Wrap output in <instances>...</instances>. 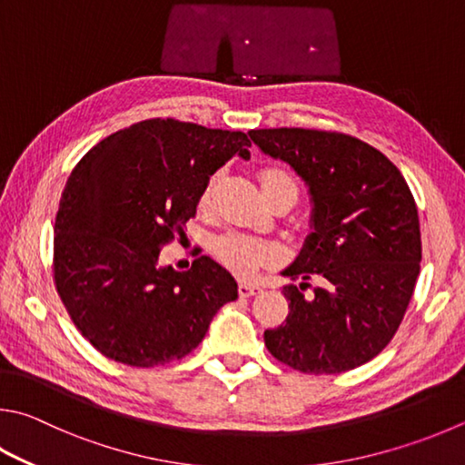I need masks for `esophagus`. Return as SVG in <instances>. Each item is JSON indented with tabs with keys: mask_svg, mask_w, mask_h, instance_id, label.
<instances>
[{
	"mask_svg": "<svg viewBox=\"0 0 465 465\" xmlns=\"http://www.w3.org/2000/svg\"><path fill=\"white\" fill-rule=\"evenodd\" d=\"M262 289L258 284H252V282H240L238 286V292L240 297H254V294H258Z\"/></svg>",
	"mask_w": 465,
	"mask_h": 465,
	"instance_id": "esophagus-1",
	"label": "esophagus"
}]
</instances>
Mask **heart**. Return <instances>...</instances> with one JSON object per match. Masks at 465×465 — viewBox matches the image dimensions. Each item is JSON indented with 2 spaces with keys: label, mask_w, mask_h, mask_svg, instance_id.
<instances>
[{
  "label": "heart",
  "mask_w": 465,
  "mask_h": 465,
  "mask_svg": "<svg viewBox=\"0 0 465 465\" xmlns=\"http://www.w3.org/2000/svg\"><path fill=\"white\" fill-rule=\"evenodd\" d=\"M258 179L266 201L276 195H282L289 199L291 205L297 201L299 183L289 171H286V168L266 166L258 173ZM213 189H215V176H211L203 187H201L199 209L205 211L211 207V203H213ZM213 254L227 270H232L233 274L252 276L254 272H258L260 268L268 266L270 262L274 260L276 250L270 246L268 242L254 238V235L230 232L215 238Z\"/></svg>",
  "instance_id": "1"
}]
</instances>
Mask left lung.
<instances>
[{
  "label": "left lung",
  "mask_w": 465,
  "mask_h": 465,
  "mask_svg": "<svg viewBox=\"0 0 465 465\" xmlns=\"http://www.w3.org/2000/svg\"><path fill=\"white\" fill-rule=\"evenodd\" d=\"M248 134L307 181L315 203V230L282 272L299 284L282 289L289 315L264 331L268 351L305 374L366 364L391 343L419 278L420 227L407 181L382 152L348 134Z\"/></svg>",
  "instance_id": "8db88e82"
}]
</instances>
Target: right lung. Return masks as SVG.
<instances>
[{
  "instance_id": "right-lung-1",
  "label": "right lung",
  "mask_w": 465,
  "mask_h": 465,
  "mask_svg": "<svg viewBox=\"0 0 465 465\" xmlns=\"http://www.w3.org/2000/svg\"><path fill=\"white\" fill-rule=\"evenodd\" d=\"M243 132L154 117L101 140L73 168L54 222L56 292L81 335L132 368L183 360L211 319L238 299L233 276L209 256L184 272L160 268V250L184 238L207 179Z\"/></svg>"
}]
</instances>
